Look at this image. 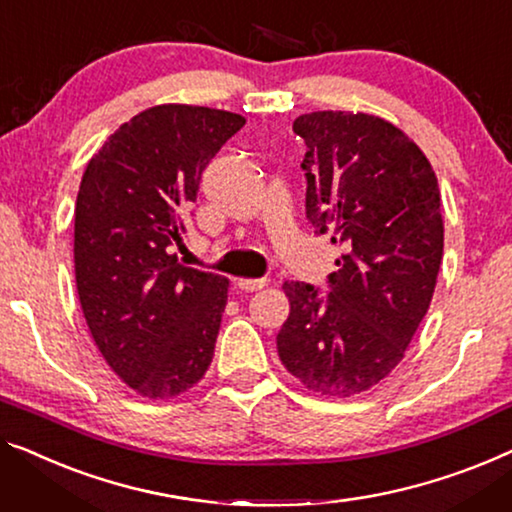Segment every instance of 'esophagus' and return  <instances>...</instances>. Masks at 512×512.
I'll list each match as a JSON object with an SVG mask.
<instances>
[{
	"label": "esophagus",
	"instance_id": "1",
	"mask_svg": "<svg viewBox=\"0 0 512 512\" xmlns=\"http://www.w3.org/2000/svg\"><path fill=\"white\" fill-rule=\"evenodd\" d=\"M266 285V278H241L236 280V287L243 289V292H257Z\"/></svg>",
	"mask_w": 512,
	"mask_h": 512
}]
</instances>
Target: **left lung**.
Returning <instances> with one entry per match:
<instances>
[{"label": "left lung", "mask_w": 512, "mask_h": 512, "mask_svg": "<svg viewBox=\"0 0 512 512\" xmlns=\"http://www.w3.org/2000/svg\"><path fill=\"white\" fill-rule=\"evenodd\" d=\"M303 137L305 216L342 248L322 296L285 282L289 317L278 356L310 391H368L402 361L430 308L444 255L439 183L398 126L363 112H310Z\"/></svg>", "instance_id": "left-lung-1"}]
</instances>
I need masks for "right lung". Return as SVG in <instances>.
Segmentation results:
<instances>
[{
  "label": "right lung",
  "mask_w": 512,
  "mask_h": 512,
  "mask_svg": "<svg viewBox=\"0 0 512 512\" xmlns=\"http://www.w3.org/2000/svg\"><path fill=\"white\" fill-rule=\"evenodd\" d=\"M241 114L156 105L89 160L75 202V282L98 352L149 400L177 398L209 370L227 282L188 269L181 246L202 172Z\"/></svg>",
  "instance_id": "1"
}]
</instances>
